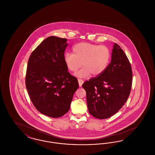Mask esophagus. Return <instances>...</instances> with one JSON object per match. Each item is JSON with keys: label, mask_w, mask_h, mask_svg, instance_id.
I'll return each instance as SVG.
<instances>
[{"label": "esophagus", "mask_w": 155, "mask_h": 155, "mask_svg": "<svg viewBox=\"0 0 155 155\" xmlns=\"http://www.w3.org/2000/svg\"><path fill=\"white\" fill-rule=\"evenodd\" d=\"M78 84H79V86L81 87V86H82V84L84 83V80H82V79H78Z\"/></svg>", "instance_id": "34e87169"}]
</instances>
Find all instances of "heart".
<instances>
[{"mask_svg":"<svg viewBox=\"0 0 155 155\" xmlns=\"http://www.w3.org/2000/svg\"><path fill=\"white\" fill-rule=\"evenodd\" d=\"M111 58L109 48L105 45L80 42L73 47V53L67 52L64 61L67 68L71 72H76L83 67L76 75L87 78L92 74L98 76L102 74L108 66Z\"/></svg>","mask_w":155,"mask_h":155,"instance_id":"b5f03b06","label":"heart"}]
</instances>
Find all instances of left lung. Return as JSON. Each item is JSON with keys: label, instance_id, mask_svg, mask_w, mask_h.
Here are the masks:
<instances>
[{"label": "left lung", "instance_id": "1", "mask_svg": "<svg viewBox=\"0 0 155 155\" xmlns=\"http://www.w3.org/2000/svg\"><path fill=\"white\" fill-rule=\"evenodd\" d=\"M133 72L131 64L121 47L114 44L111 60L106 70L85 81L89 113L99 119L109 118L123 106L130 95Z\"/></svg>", "mask_w": 155, "mask_h": 155}]
</instances>
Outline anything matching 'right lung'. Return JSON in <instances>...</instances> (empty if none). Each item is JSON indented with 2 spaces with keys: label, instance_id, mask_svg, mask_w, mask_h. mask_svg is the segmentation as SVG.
Masks as SVG:
<instances>
[{
  "label": "right lung",
  "instance_id": "add662e5",
  "mask_svg": "<svg viewBox=\"0 0 155 155\" xmlns=\"http://www.w3.org/2000/svg\"><path fill=\"white\" fill-rule=\"evenodd\" d=\"M67 40L54 36L46 38L32 52L28 61L25 85L30 99L40 113L52 118L68 111L79 87L64 61Z\"/></svg>",
  "mask_w": 155,
  "mask_h": 155
}]
</instances>
